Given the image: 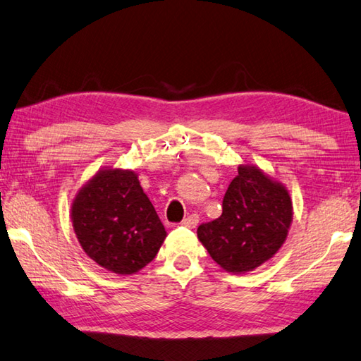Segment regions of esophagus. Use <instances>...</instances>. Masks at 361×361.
Wrapping results in <instances>:
<instances>
[{
  "instance_id": "obj_1",
  "label": "esophagus",
  "mask_w": 361,
  "mask_h": 361,
  "mask_svg": "<svg viewBox=\"0 0 361 361\" xmlns=\"http://www.w3.org/2000/svg\"><path fill=\"white\" fill-rule=\"evenodd\" d=\"M197 224H199V214H195V213L189 214L188 218H185V219L181 221V226L189 227V228H194Z\"/></svg>"
}]
</instances>
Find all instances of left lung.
Instances as JSON below:
<instances>
[{
	"label": "left lung",
	"mask_w": 361,
	"mask_h": 361,
	"mask_svg": "<svg viewBox=\"0 0 361 361\" xmlns=\"http://www.w3.org/2000/svg\"><path fill=\"white\" fill-rule=\"evenodd\" d=\"M292 200L281 183L260 169L240 166L218 219L200 224L197 237L226 271L246 273L271 259L287 238Z\"/></svg>",
	"instance_id": "1"
}]
</instances>
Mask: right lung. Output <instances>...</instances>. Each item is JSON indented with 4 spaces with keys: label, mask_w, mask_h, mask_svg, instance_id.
<instances>
[{
    "label": "right lung",
    "mask_w": 361,
    "mask_h": 361,
    "mask_svg": "<svg viewBox=\"0 0 361 361\" xmlns=\"http://www.w3.org/2000/svg\"><path fill=\"white\" fill-rule=\"evenodd\" d=\"M72 224L88 257L118 274L149 264L167 235L137 175L120 169L101 170L78 191Z\"/></svg>",
    "instance_id": "right-lung-1"
}]
</instances>
